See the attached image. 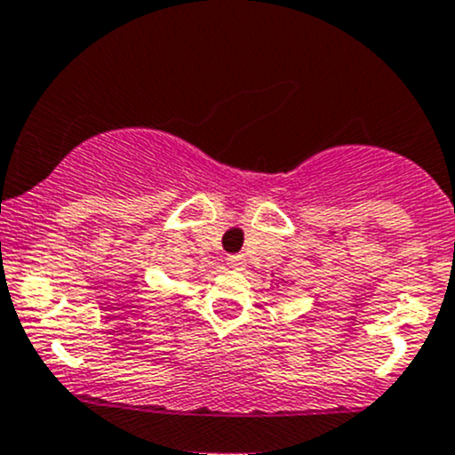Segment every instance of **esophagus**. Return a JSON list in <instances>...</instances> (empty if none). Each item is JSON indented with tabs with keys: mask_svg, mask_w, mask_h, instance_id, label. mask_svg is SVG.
I'll return each instance as SVG.
<instances>
[{
	"mask_svg": "<svg viewBox=\"0 0 455 455\" xmlns=\"http://www.w3.org/2000/svg\"><path fill=\"white\" fill-rule=\"evenodd\" d=\"M227 261H228V266H231L233 270H237V272H242L243 267H246V259H243L242 255H231Z\"/></svg>",
	"mask_w": 455,
	"mask_h": 455,
	"instance_id": "esophagus-1",
	"label": "esophagus"
}]
</instances>
